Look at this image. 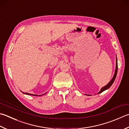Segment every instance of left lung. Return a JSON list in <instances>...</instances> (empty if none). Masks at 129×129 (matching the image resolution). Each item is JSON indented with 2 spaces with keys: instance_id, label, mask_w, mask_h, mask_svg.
<instances>
[{
  "instance_id": "left-lung-1",
  "label": "left lung",
  "mask_w": 129,
  "mask_h": 129,
  "mask_svg": "<svg viewBox=\"0 0 129 129\" xmlns=\"http://www.w3.org/2000/svg\"><path fill=\"white\" fill-rule=\"evenodd\" d=\"M117 69H118V66H117V57L116 59V69H115V74L113 75V78H112V79L110 80V82L108 83L107 85H106L105 86H104L103 87H102L100 91L98 93V94H99V93H102V92L105 91V90L108 89V88H110V87L111 86L112 84L114 82L115 80V78L116 77V75H117Z\"/></svg>"
}]
</instances>
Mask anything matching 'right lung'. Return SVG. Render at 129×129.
<instances>
[{
	"mask_svg": "<svg viewBox=\"0 0 129 129\" xmlns=\"http://www.w3.org/2000/svg\"><path fill=\"white\" fill-rule=\"evenodd\" d=\"M23 93H24V94H28V95H35V96H40V95H44L45 94H46V93H44V94H43L42 95H37V94H30V93H24L23 92Z\"/></svg>",
	"mask_w": 129,
	"mask_h": 129,
	"instance_id": "1",
	"label": "right lung"
}]
</instances>
